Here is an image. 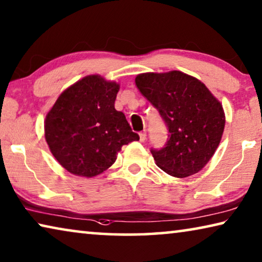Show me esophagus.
<instances>
[{
    "label": "esophagus",
    "mask_w": 262,
    "mask_h": 262,
    "mask_svg": "<svg viewBox=\"0 0 262 262\" xmlns=\"http://www.w3.org/2000/svg\"><path fill=\"white\" fill-rule=\"evenodd\" d=\"M145 139H146V132L143 131V132H139V140L140 142H145Z\"/></svg>",
    "instance_id": "1"
}]
</instances>
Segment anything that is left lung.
Wrapping results in <instances>:
<instances>
[{
  "label": "left lung",
  "mask_w": 262,
  "mask_h": 262,
  "mask_svg": "<svg viewBox=\"0 0 262 262\" xmlns=\"http://www.w3.org/2000/svg\"><path fill=\"white\" fill-rule=\"evenodd\" d=\"M135 82L167 127L164 146L151 148L158 167L178 178L199 172L214 155L224 132L219 100L205 84L182 71L142 74Z\"/></svg>",
  "instance_id": "obj_1"
}]
</instances>
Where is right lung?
I'll return each instance as SVG.
<instances>
[{"mask_svg": "<svg viewBox=\"0 0 262 262\" xmlns=\"http://www.w3.org/2000/svg\"><path fill=\"white\" fill-rule=\"evenodd\" d=\"M119 85L92 75L62 92L44 128L56 160L72 174L95 177L116 162L123 145L139 140L115 108Z\"/></svg>", "mask_w": 262, "mask_h": 262, "instance_id": "add662e5", "label": "right lung"}]
</instances>
